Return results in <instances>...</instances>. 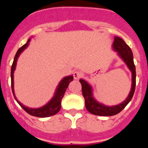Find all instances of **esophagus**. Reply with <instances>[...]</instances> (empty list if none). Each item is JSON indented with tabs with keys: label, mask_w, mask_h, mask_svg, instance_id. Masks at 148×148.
<instances>
[{
	"label": "esophagus",
	"mask_w": 148,
	"mask_h": 148,
	"mask_svg": "<svg viewBox=\"0 0 148 148\" xmlns=\"http://www.w3.org/2000/svg\"><path fill=\"white\" fill-rule=\"evenodd\" d=\"M82 76V73L80 71H75L73 73V77L75 79H78Z\"/></svg>",
	"instance_id": "1"
}]
</instances>
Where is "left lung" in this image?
<instances>
[{
	"label": "left lung",
	"instance_id": "8db88e82",
	"mask_svg": "<svg viewBox=\"0 0 148 148\" xmlns=\"http://www.w3.org/2000/svg\"><path fill=\"white\" fill-rule=\"evenodd\" d=\"M113 49L117 52V54L122 61L126 64L128 69L132 74V84L130 91L127 97L124 101L114 106H107L102 103L99 102L95 99L92 93V86L89 84L86 81L80 79L79 82L82 84V94L85 100V107L90 113L96 116H111L118 114L127 104L131 101L135 92L136 88V66L133 62V56L129 46L119 37H115L113 43Z\"/></svg>",
	"mask_w": 148,
	"mask_h": 148
}]
</instances>
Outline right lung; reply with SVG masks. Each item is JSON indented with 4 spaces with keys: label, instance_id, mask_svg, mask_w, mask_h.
Returning a JSON list of instances; mask_svg holds the SVG:
<instances>
[{
    "label": "right lung",
    "instance_id": "obj_1",
    "mask_svg": "<svg viewBox=\"0 0 148 148\" xmlns=\"http://www.w3.org/2000/svg\"><path fill=\"white\" fill-rule=\"evenodd\" d=\"M30 40H31V38H29V40H27V42L24 45L22 46L17 51L16 54H15V58H14V61H13L12 65L11 68L12 90L13 95H14V97H15L17 102L19 104V105H20L27 113L30 114L31 116H37V117H40V118H45V117H49V116H53V115L56 114V113L59 112L61 107V100H62L63 97H64V95L66 88L68 87V85H69L70 82L73 80V75H69V76H66L61 79V81L59 82V84H58V87L56 88V92H55L53 97L52 98V99L49 101V102L47 103L45 105L42 106V107H40V108H28V107H26V106L23 105V104H21V103L17 99V98L15 97V91H14V72H15V67H16L17 61H18V57L20 56V55L21 54L22 52H23L24 49H27V47H28L29 44Z\"/></svg>",
    "mask_w": 148,
    "mask_h": 148
}]
</instances>
